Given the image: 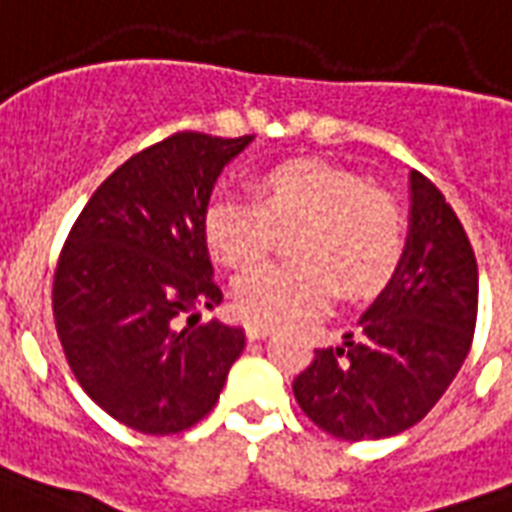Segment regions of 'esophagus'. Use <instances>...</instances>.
Masks as SVG:
<instances>
[{
  "label": "esophagus",
  "mask_w": 512,
  "mask_h": 512,
  "mask_svg": "<svg viewBox=\"0 0 512 512\" xmlns=\"http://www.w3.org/2000/svg\"><path fill=\"white\" fill-rule=\"evenodd\" d=\"M271 333H274L271 325H260V323L246 325V339H252V342H260V339H266V336H271Z\"/></svg>",
  "instance_id": "34e87169"
}]
</instances>
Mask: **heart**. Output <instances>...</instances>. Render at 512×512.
<instances>
[{
	"label": "heart",
	"instance_id": "obj_1",
	"mask_svg": "<svg viewBox=\"0 0 512 512\" xmlns=\"http://www.w3.org/2000/svg\"><path fill=\"white\" fill-rule=\"evenodd\" d=\"M276 230H295V263H268L238 276L233 304L249 323H293L320 312L339 285L363 298L391 282L404 257V219L385 192L320 160H293L257 179V200L219 192L208 200L203 233L227 268L260 263Z\"/></svg>",
	"mask_w": 512,
	"mask_h": 512
}]
</instances>
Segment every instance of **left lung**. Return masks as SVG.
I'll return each instance as SVG.
<instances>
[{"instance_id": "8db88e82", "label": "left lung", "mask_w": 512, "mask_h": 512, "mask_svg": "<svg viewBox=\"0 0 512 512\" xmlns=\"http://www.w3.org/2000/svg\"><path fill=\"white\" fill-rule=\"evenodd\" d=\"M478 320V260L445 195L410 173V230L396 274L361 314L358 339L314 350L293 382L314 426L347 442L401 434L442 399Z\"/></svg>"}]
</instances>
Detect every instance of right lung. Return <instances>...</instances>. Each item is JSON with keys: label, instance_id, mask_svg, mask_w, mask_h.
<instances>
[{"label": "right lung", "instance_id": "right-lung-1", "mask_svg": "<svg viewBox=\"0 0 512 512\" xmlns=\"http://www.w3.org/2000/svg\"><path fill=\"white\" fill-rule=\"evenodd\" d=\"M252 140L179 132L143 149L97 187L62 249L54 317L67 363L100 410L140 434L206 418L244 352L241 328H179V317L222 301L203 214Z\"/></svg>", "mask_w": 512, "mask_h": 512}]
</instances>
